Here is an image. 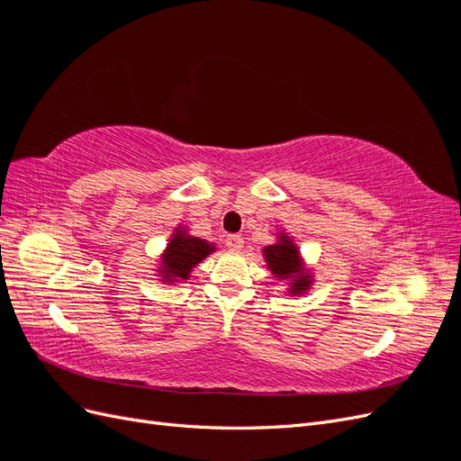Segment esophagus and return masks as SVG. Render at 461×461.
I'll use <instances>...</instances> for the list:
<instances>
[{"mask_svg":"<svg viewBox=\"0 0 461 461\" xmlns=\"http://www.w3.org/2000/svg\"><path fill=\"white\" fill-rule=\"evenodd\" d=\"M227 248L230 249V252H240V249L244 248V239L242 236H239V234H230V236H227Z\"/></svg>","mask_w":461,"mask_h":461,"instance_id":"esophagus-1","label":"esophagus"}]
</instances>
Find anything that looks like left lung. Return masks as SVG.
Masks as SVG:
<instances>
[{"label":"left lung","instance_id":"obj_1","mask_svg":"<svg viewBox=\"0 0 461 461\" xmlns=\"http://www.w3.org/2000/svg\"><path fill=\"white\" fill-rule=\"evenodd\" d=\"M263 258L267 261V269L278 281H288V294L300 296L312 288L313 275L303 267L300 249L288 234L281 232L275 244L265 246Z\"/></svg>","mask_w":461,"mask_h":461}]
</instances>
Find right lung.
Masks as SVG:
<instances>
[{
	"label": "right lung",
	"mask_w": 461,
	"mask_h": 461,
	"mask_svg": "<svg viewBox=\"0 0 461 461\" xmlns=\"http://www.w3.org/2000/svg\"><path fill=\"white\" fill-rule=\"evenodd\" d=\"M215 252V244L188 234V229L178 225L171 236L169 244L165 246L158 273L159 281L165 285L185 283L190 278L192 269L202 263L209 254Z\"/></svg>",
	"instance_id": "add662e5"
}]
</instances>
